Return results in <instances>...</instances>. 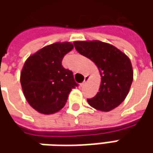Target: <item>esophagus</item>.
Instances as JSON below:
<instances>
[{
	"instance_id": "1",
	"label": "esophagus",
	"mask_w": 153,
	"mask_h": 153,
	"mask_svg": "<svg viewBox=\"0 0 153 153\" xmlns=\"http://www.w3.org/2000/svg\"><path fill=\"white\" fill-rule=\"evenodd\" d=\"M88 79H89V76H85V79H84V81H83V82H82V83L81 84V86L84 85L86 82H87L88 81Z\"/></svg>"
}]
</instances>
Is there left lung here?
Segmentation results:
<instances>
[{
    "label": "left lung",
    "mask_w": 153,
    "mask_h": 153,
    "mask_svg": "<svg viewBox=\"0 0 153 153\" xmlns=\"http://www.w3.org/2000/svg\"><path fill=\"white\" fill-rule=\"evenodd\" d=\"M76 51L94 62L101 76L97 94L88 99L94 108L109 111L118 106L128 94L133 82L131 62L112 45L100 41L75 42Z\"/></svg>",
    "instance_id": "8db88e82"
}]
</instances>
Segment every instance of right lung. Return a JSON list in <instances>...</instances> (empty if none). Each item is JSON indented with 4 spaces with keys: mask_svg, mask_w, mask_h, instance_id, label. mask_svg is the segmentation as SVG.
<instances>
[{
    "mask_svg": "<svg viewBox=\"0 0 153 153\" xmlns=\"http://www.w3.org/2000/svg\"><path fill=\"white\" fill-rule=\"evenodd\" d=\"M73 49L71 42H57L28 58L20 82L28 103L40 113L53 114L61 110L68 95L78 84L73 72L63 67L62 59Z\"/></svg>",
    "mask_w": 153,
    "mask_h": 153,
    "instance_id": "obj_1",
    "label": "right lung"
}]
</instances>
